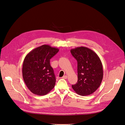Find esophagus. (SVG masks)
<instances>
[{"label":"esophagus","mask_w":125,"mask_h":125,"mask_svg":"<svg viewBox=\"0 0 125 125\" xmlns=\"http://www.w3.org/2000/svg\"><path fill=\"white\" fill-rule=\"evenodd\" d=\"M62 78L63 79H66L67 78H68V76H67V75H64V76H62Z\"/></svg>","instance_id":"34e87169"}]
</instances>
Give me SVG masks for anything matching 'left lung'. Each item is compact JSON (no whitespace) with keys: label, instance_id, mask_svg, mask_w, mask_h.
I'll list each match as a JSON object with an SVG mask.
<instances>
[{"label":"left lung","instance_id":"obj_1","mask_svg":"<svg viewBox=\"0 0 125 125\" xmlns=\"http://www.w3.org/2000/svg\"><path fill=\"white\" fill-rule=\"evenodd\" d=\"M71 52L78 62V82L72 85V88L81 95L92 94L103 80V65L100 57L93 51L84 46L72 49Z\"/></svg>","mask_w":125,"mask_h":125}]
</instances>
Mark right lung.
<instances>
[{"label":"right lung","instance_id":"1","mask_svg":"<svg viewBox=\"0 0 125 125\" xmlns=\"http://www.w3.org/2000/svg\"><path fill=\"white\" fill-rule=\"evenodd\" d=\"M59 51L57 48L44 44L32 50L25 57L22 76L33 94L45 95L54 87L56 79L50 60Z\"/></svg>","mask_w":125,"mask_h":125}]
</instances>
